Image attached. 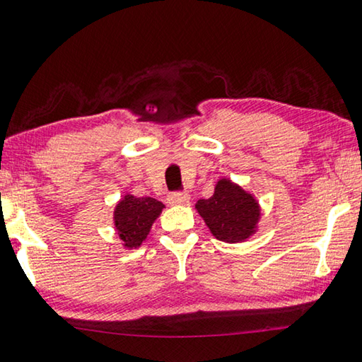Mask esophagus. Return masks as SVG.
I'll return each instance as SVG.
<instances>
[{
    "label": "esophagus",
    "instance_id": "34e87169",
    "mask_svg": "<svg viewBox=\"0 0 362 362\" xmlns=\"http://www.w3.org/2000/svg\"><path fill=\"white\" fill-rule=\"evenodd\" d=\"M168 201H169V204H173V206H183V204L189 202V194L188 193H179V192L169 193Z\"/></svg>",
    "mask_w": 362,
    "mask_h": 362
}]
</instances>
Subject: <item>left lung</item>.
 Masks as SVG:
<instances>
[{"instance_id":"1","label":"left lung","mask_w":362,"mask_h":362,"mask_svg":"<svg viewBox=\"0 0 362 362\" xmlns=\"http://www.w3.org/2000/svg\"><path fill=\"white\" fill-rule=\"evenodd\" d=\"M196 210L215 239L235 244L256 233L261 207L252 193L229 179H220L209 199L196 202Z\"/></svg>"}]
</instances>
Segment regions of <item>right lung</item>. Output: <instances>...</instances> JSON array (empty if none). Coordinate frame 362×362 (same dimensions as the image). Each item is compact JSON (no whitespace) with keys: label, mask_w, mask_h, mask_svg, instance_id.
Segmentation results:
<instances>
[{"label":"right lung","mask_w":362,"mask_h":362,"mask_svg":"<svg viewBox=\"0 0 362 362\" xmlns=\"http://www.w3.org/2000/svg\"><path fill=\"white\" fill-rule=\"evenodd\" d=\"M163 209L164 204L155 198L124 194L114 210V226L122 245L128 250L141 247Z\"/></svg>","instance_id":"add662e5"}]
</instances>
